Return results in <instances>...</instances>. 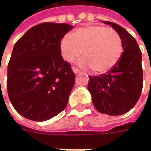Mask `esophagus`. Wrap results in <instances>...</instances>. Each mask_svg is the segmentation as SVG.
I'll return each mask as SVG.
<instances>
[{"instance_id": "1", "label": "esophagus", "mask_w": 151, "mask_h": 151, "mask_svg": "<svg viewBox=\"0 0 151 151\" xmlns=\"http://www.w3.org/2000/svg\"><path fill=\"white\" fill-rule=\"evenodd\" d=\"M72 69H73V73H78V72H80V69H78L77 67H74V66H73Z\"/></svg>"}]
</instances>
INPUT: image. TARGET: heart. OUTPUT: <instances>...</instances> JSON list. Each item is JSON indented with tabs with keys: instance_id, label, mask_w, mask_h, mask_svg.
Returning <instances> with one entry per match:
<instances>
[{
	"instance_id": "obj_1",
	"label": "heart",
	"mask_w": 151,
	"mask_h": 151,
	"mask_svg": "<svg viewBox=\"0 0 151 151\" xmlns=\"http://www.w3.org/2000/svg\"><path fill=\"white\" fill-rule=\"evenodd\" d=\"M82 54L83 66H90L95 73H104L113 69L122 54V41L116 31L99 25L82 27L60 41V52L67 62Z\"/></svg>"
}]
</instances>
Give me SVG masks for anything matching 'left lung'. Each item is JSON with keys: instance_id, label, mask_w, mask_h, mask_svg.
I'll return each instance as SVG.
<instances>
[{"instance_id": "8db88e82", "label": "left lung", "mask_w": 151, "mask_h": 151, "mask_svg": "<svg viewBox=\"0 0 151 151\" xmlns=\"http://www.w3.org/2000/svg\"><path fill=\"white\" fill-rule=\"evenodd\" d=\"M104 22L119 34L124 52L110 71L90 76L88 91L97 111L118 116L131 110L140 98L143 86L142 52L136 40L124 28L114 22Z\"/></svg>"}]
</instances>
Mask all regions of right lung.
<instances>
[{"label": "right lung", "mask_w": 151, "mask_h": 151, "mask_svg": "<svg viewBox=\"0 0 151 151\" xmlns=\"http://www.w3.org/2000/svg\"><path fill=\"white\" fill-rule=\"evenodd\" d=\"M73 28L66 23H40L14 44L7 91L13 107L25 118L44 121L66 108L75 73L60 55V41Z\"/></svg>", "instance_id": "add662e5"}]
</instances>
